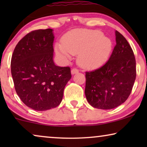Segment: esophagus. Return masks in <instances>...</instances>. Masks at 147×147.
<instances>
[{"label": "esophagus", "mask_w": 147, "mask_h": 147, "mask_svg": "<svg viewBox=\"0 0 147 147\" xmlns=\"http://www.w3.org/2000/svg\"><path fill=\"white\" fill-rule=\"evenodd\" d=\"M71 74H78V72H79V70L78 69H76V68H73V69H71Z\"/></svg>", "instance_id": "esophagus-1"}]
</instances>
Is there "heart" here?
<instances>
[{
  "label": "heart",
  "mask_w": 147,
  "mask_h": 147,
  "mask_svg": "<svg viewBox=\"0 0 147 147\" xmlns=\"http://www.w3.org/2000/svg\"><path fill=\"white\" fill-rule=\"evenodd\" d=\"M56 52L65 58L78 56V63L86 68H94L105 63L112 50V42L98 31L77 30L64 37L63 44H58Z\"/></svg>",
  "instance_id": "b5f03b06"
}]
</instances>
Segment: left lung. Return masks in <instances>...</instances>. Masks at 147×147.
I'll use <instances>...</instances> for the list:
<instances>
[{"mask_svg": "<svg viewBox=\"0 0 147 147\" xmlns=\"http://www.w3.org/2000/svg\"><path fill=\"white\" fill-rule=\"evenodd\" d=\"M115 33L116 44L109 59L102 67L86 72V97L98 109H112L124 103L136 79L133 51L121 33Z\"/></svg>", "mask_w": 147, "mask_h": 147, "instance_id": "8db88e82", "label": "left lung"}]
</instances>
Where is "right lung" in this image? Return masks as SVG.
Masks as SVG:
<instances>
[{
  "instance_id": "right-lung-1",
  "label": "right lung",
  "mask_w": 147,
  "mask_h": 147,
  "mask_svg": "<svg viewBox=\"0 0 147 147\" xmlns=\"http://www.w3.org/2000/svg\"><path fill=\"white\" fill-rule=\"evenodd\" d=\"M53 41L51 29L35 30L20 40L12 55L16 92L26 106L37 111L59 106L71 78L69 67L54 63Z\"/></svg>"
}]
</instances>
